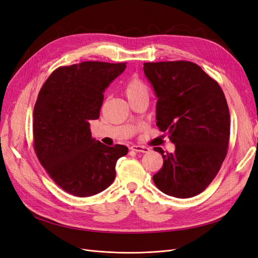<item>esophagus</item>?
Listing matches in <instances>:
<instances>
[{
    "label": "esophagus",
    "instance_id": "1",
    "mask_svg": "<svg viewBox=\"0 0 258 258\" xmlns=\"http://www.w3.org/2000/svg\"><path fill=\"white\" fill-rule=\"evenodd\" d=\"M132 151L138 152V153H148L151 150L146 146H142V145H132L131 147Z\"/></svg>",
    "mask_w": 258,
    "mask_h": 258
}]
</instances>
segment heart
<instances>
[{"mask_svg":"<svg viewBox=\"0 0 258 258\" xmlns=\"http://www.w3.org/2000/svg\"><path fill=\"white\" fill-rule=\"evenodd\" d=\"M124 92H126V96H127L128 100L141 97L144 95L148 96V89L146 87V85L142 81H140L139 79L130 80L126 85Z\"/></svg>","mask_w":258,"mask_h":258,"instance_id":"b5f03b06","label":"heart"}]
</instances>
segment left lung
I'll list each match as a JSON object with an SVG mask.
<instances>
[{
    "label": "left lung",
    "instance_id": "left-lung-1",
    "mask_svg": "<svg viewBox=\"0 0 258 258\" xmlns=\"http://www.w3.org/2000/svg\"><path fill=\"white\" fill-rule=\"evenodd\" d=\"M144 74L153 89L156 124L175 144L154 174L157 188L168 196L190 198L204 191L227 154L230 116L221 86L189 61L150 62Z\"/></svg>",
    "mask_w": 258,
    "mask_h": 258
}]
</instances>
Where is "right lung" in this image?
<instances>
[{
  "label": "right lung",
  "mask_w": 258,
  "mask_h": 258,
  "mask_svg": "<svg viewBox=\"0 0 258 258\" xmlns=\"http://www.w3.org/2000/svg\"><path fill=\"white\" fill-rule=\"evenodd\" d=\"M126 63L86 61L60 67L38 93L33 111L34 151L54 183L76 197L106 189L116 162L128 147L106 146L91 137L89 120L98 119L103 92Z\"/></svg>",
  "instance_id": "1"
}]
</instances>
